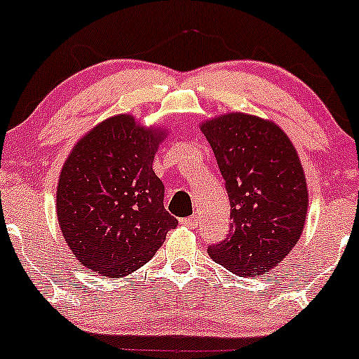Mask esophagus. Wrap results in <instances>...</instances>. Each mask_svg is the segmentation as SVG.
I'll list each match as a JSON object with an SVG mask.
<instances>
[{
	"instance_id": "obj_1",
	"label": "esophagus",
	"mask_w": 359,
	"mask_h": 359,
	"mask_svg": "<svg viewBox=\"0 0 359 359\" xmlns=\"http://www.w3.org/2000/svg\"><path fill=\"white\" fill-rule=\"evenodd\" d=\"M180 223L187 228H196L198 226V218L196 216H189V218L180 219Z\"/></svg>"
}]
</instances>
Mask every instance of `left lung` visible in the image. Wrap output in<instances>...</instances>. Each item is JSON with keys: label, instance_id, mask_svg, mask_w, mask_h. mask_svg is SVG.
Returning <instances> with one entry per match:
<instances>
[{"label": "left lung", "instance_id": "left-lung-1", "mask_svg": "<svg viewBox=\"0 0 359 359\" xmlns=\"http://www.w3.org/2000/svg\"><path fill=\"white\" fill-rule=\"evenodd\" d=\"M200 128L226 181L233 223L210 258L234 274L278 266L296 246L308 215V184L298 151L271 119L224 113Z\"/></svg>", "mask_w": 359, "mask_h": 359}]
</instances>
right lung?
Returning <instances> with one entry per match:
<instances>
[{"mask_svg":"<svg viewBox=\"0 0 359 359\" xmlns=\"http://www.w3.org/2000/svg\"><path fill=\"white\" fill-rule=\"evenodd\" d=\"M168 131L133 114L106 118L76 141L61 168L56 216L83 266L121 278L143 266L176 228L153 161Z\"/></svg>","mask_w":359,"mask_h":359,"instance_id":"right-lung-1","label":"right lung"}]
</instances>
